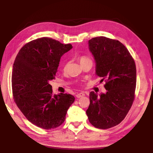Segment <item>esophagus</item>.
Segmentation results:
<instances>
[{
    "mask_svg": "<svg viewBox=\"0 0 153 153\" xmlns=\"http://www.w3.org/2000/svg\"><path fill=\"white\" fill-rule=\"evenodd\" d=\"M84 96H85V94H84V93H77L76 95L77 98H81V97H83Z\"/></svg>",
    "mask_w": 153,
    "mask_h": 153,
    "instance_id": "obj_1",
    "label": "esophagus"
}]
</instances>
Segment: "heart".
I'll use <instances>...</instances> for the list:
<instances>
[{
  "label": "heart",
  "instance_id": "obj_1",
  "mask_svg": "<svg viewBox=\"0 0 153 153\" xmlns=\"http://www.w3.org/2000/svg\"><path fill=\"white\" fill-rule=\"evenodd\" d=\"M79 60L80 62V63L82 64L83 62H84L85 61H88V60H91L88 57H87L85 56H81L79 57Z\"/></svg>",
  "mask_w": 153,
  "mask_h": 153
}]
</instances>
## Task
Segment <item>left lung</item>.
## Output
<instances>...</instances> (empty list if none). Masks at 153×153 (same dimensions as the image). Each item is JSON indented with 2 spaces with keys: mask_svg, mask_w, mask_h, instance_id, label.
Masks as SVG:
<instances>
[{
  "mask_svg": "<svg viewBox=\"0 0 153 153\" xmlns=\"http://www.w3.org/2000/svg\"><path fill=\"white\" fill-rule=\"evenodd\" d=\"M89 50L95 61V74L105 80L106 93H89L90 104L86 114L97 128L108 129L125 118L134 102L136 87L135 62L119 41L105 37L88 42Z\"/></svg>",
  "mask_w": 153,
  "mask_h": 153,
  "instance_id": "1",
  "label": "left lung"
}]
</instances>
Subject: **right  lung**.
<instances>
[{"label": "right lung", "mask_w": 153, "mask_h": 153, "mask_svg": "<svg viewBox=\"0 0 153 153\" xmlns=\"http://www.w3.org/2000/svg\"><path fill=\"white\" fill-rule=\"evenodd\" d=\"M72 47L42 37L25 45L16 56L12 76L14 101L28 121L41 128L54 129L62 124L75 100L70 94L53 95L49 84L60 58Z\"/></svg>", "instance_id": "1"}]
</instances>
